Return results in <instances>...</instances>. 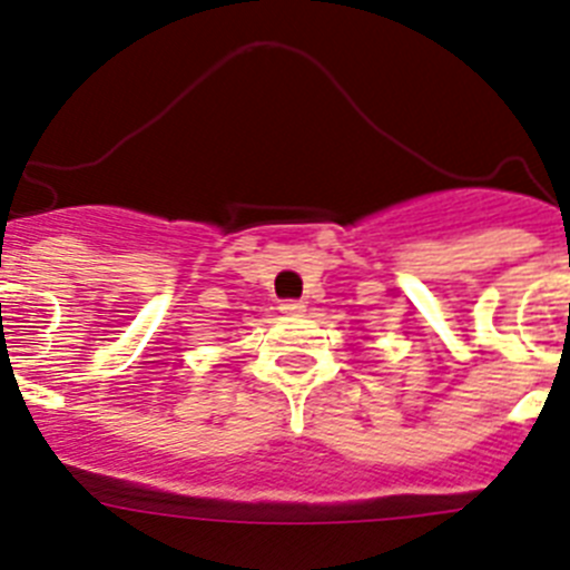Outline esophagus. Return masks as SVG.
I'll use <instances>...</instances> for the list:
<instances>
[{
    "label": "esophagus",
    "mask_w": 570,
    "mask_h": 570,
    "mask_svg": "<svg viewBox=\"0 0 570 570\" xmlns=\"http://www.w3.org/2000/svg\"><path fill=\"white\" fill-rule=\"evenodd\" d=\"M278 309L284 312V315H304L306 306L301 304V301H284V304H281Z\"/></svg>",
    "instance_id": "34e87169"
}]
</instances>
